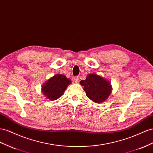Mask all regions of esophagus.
<instances>
[{"mask_svg":"<svg viewBox=\"0 0 153 153\" xmlns=\"http://www.w3.org/2000/svg\"><path fill=\"white\" fill-rule=\"evenodd\" d=\"M74 81H75V82H76V83H78V81H79V76H76L74 77Z\"/></svg>","mask_w":153,"mask_h":153,"instance_id":"esophagus-1","label":"esophagus"}]
</instances>
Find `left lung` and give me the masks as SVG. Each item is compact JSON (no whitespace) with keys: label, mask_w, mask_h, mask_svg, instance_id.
<instances>
[{"label":"left lung","mask_w":153,"mask_h":153,"mask_svg":"<svg viewBox=\"0 0 153 153\" xmlns=\"http://www.w3.org/2000/svg\"><path fill=\"white\" fill-rule=\"evenodd\" d=\"M80 83L84 87L88 97L98 104L104 102L111 92L109 82L94 74H89L85 80H81Z\"/></svg>","instance_id":"obj_1"}]
</instances>
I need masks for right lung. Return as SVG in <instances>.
Segmentation results:
<instances>
[{"label":"right lung","mask_w":153,"mask_h":153,"mask_svg":"<svg viewBox=\"0 0 153 153\" xmlns=\"http://www.w3.org/2000/svg\"><path fill=\"white\" fill-rule=\"evenodd\" d=\"M71 80L63 75L53 76L42 85V92L51 100H56L62 95Z\"/></svg>","instance_id":"1"}]
</instances>
